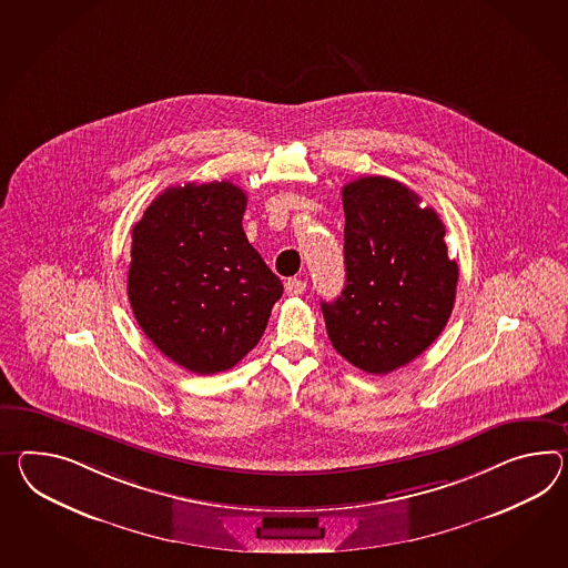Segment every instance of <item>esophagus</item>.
<instances>
[{
	"label": "esophagus",
	"instance_id": "1",
	"mask_svg": "<svg viewBox=\"0 0 568 568\" xmlns=\"http://www.w3.org/2000/svg\"><path fill=\"white\" fill-rule=\"evenodd\" d=\"M305 291V281L302 278H290L287 283H285V293L287 295H302Z\"/></svg>",
	"mask_w": 568,
	"mask_h": 568
}]
</instances>
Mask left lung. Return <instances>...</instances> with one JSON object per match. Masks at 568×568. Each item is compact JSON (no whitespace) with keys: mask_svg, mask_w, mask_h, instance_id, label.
<instances>
[{"mask_svg":"<svg viewBox=\"0 0 568 568\" xmlns=\"http://www.w3.org/2000/svg\"><path fill=\"white\" fill-rule=\"evenodd\" d=\"M343 207L345 290L320 304L326 333L348 363L386 375L442 334L456 302L457 263L439 215L402 182H348Z\"/></svg>","mask_w":568,"mask_h":568,"instance_id":"obj_1","label":"left lung"}]
</instances>
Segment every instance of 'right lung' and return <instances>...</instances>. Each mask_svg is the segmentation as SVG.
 <instances>
[{
    "mask_svg": "<svg viewBox=\"0 0 568 568\" xmlns=\"http://www.w3.org/2000/svg\"><path fill=\"white\" fill-rule=\"evenodd\" d=\"M246 193L232 182L170 186L133 225L126 293L141 331L199 375L246 357L283 295L242 230Z\"/></svg>",
    "mask_w": 568,
    "mask_h": 568,
    "instance_id": "add662e5",
    "label": "right lung"
}]
</instances>
